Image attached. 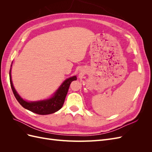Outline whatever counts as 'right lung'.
<instances>
[{
  "instance_id": "right-lung-1",
  "label": "right lung",
  "mask_w": 152,
  "mask_h": 152,
  "mask_svg": "<svg viewBox=\"0 0 152 152\" xmlns=\"http://www.w3.org/2000/svg\"><path fill=\"white\" fill-rule=\"evenodd\" d=\"M10 79L13 94L18 102L20 103L23 107L37 114L48 115L56 112L62 108L71 82L73 80H76L77 77L76 76H73L64 81L51 98L45 101H40V102H27L23 99L19 94L17 93L11 80V69L10 71Z\"/></svg>"
}]
</instances>
